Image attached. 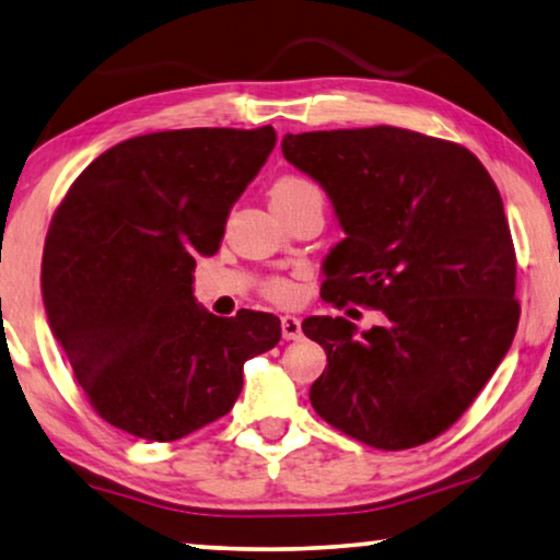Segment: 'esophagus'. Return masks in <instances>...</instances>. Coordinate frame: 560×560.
I'll use <instances>...</instances> for the list:
<instances>
[{"label": "esophagus", "instance_id": "obj_1", "mask_svg": "<svg viewBox=\"0 0 560 560\" xmlns=\"http://www.w3.org/2000/svg\"><path fill=\"white\" fill-rule=\"evenodd\" d=\"M280 325H282V337H285V340H300V335H302L300 317H295V315H282Z\"/></svg>", "mask_w": 560, "mask_h": 560}]
</instances>
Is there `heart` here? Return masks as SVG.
<instances>
[{
    "label": "heart",
    "mask_w": 560,
    "mask_h": 560,
    "mask_svg": "<svg viewBox=\"0 0 560 560\" xmlns=\"http://www.w3.org/2000/svg\"><path fill=\"white\" fill-rule=\"evenodd\" d=\"M310 196L323 198V194H319V188L315 186V183H310L300 176L280 178L270 190L272 206L275 203H295V200L310 198ZM265 295L278 300V302H290V300H295L298 288H295V282H290L285 278H272L265 282Z\"/></svg>",
    "instance_id": "1"
}]
</instances>
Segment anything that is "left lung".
I'll return each mask as SVG.
<instances>
[{"label":"left lung","instance_id":"left-lung-1","mask_svg":"<svg viewBox=\"0 0 560 560\" xmlns=\"http://www.w3.org/2000/svg\"><path fill=\"white\" fill-rule=\"evenodd\" d=\"M282 155L332 200L345 241L323 298L382 325L307 317L327 366L310 401L327 424L399 452L444 434L497 372L518 327L516 250L497 183L459 143L372 126L288 133Z\"/></svg>","mask_w":560,"mask_h":560}]
</instances>
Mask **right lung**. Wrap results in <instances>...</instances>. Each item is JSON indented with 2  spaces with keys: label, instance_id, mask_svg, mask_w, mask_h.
I'll return each instance as SVG.
<instances>
[{
  "label": "right lung",
  "instance_id": "1",
  "mask_svg": "<svg viewBox=\"0 0 560 560\" xmlns=\"http://www.w3.org/2000/svg\"><path fill=\"white\" fill-rule=\"evenodd\" d=\"M272 126L180 128L116 143L51 218L42 295L51 332L101 419L176 442L225 417L243 364L280 342V319L198 307V255L275 149Z\"/></svg>",
  "mask_w": 560,
  "mask_h": 560
}]
</instances>
